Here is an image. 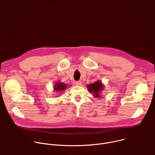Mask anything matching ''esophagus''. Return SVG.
Wrapping results in <instances>:
<instances>
[{
  "label": "esophagus",
  "instance_id": "esophagus-1",
  "mask_svg": "<svg viewBox=\"0 0 155 155\" xmlns=\"http://www.w3.org/2000/svg\"><path fill=\"white\" fill-rule=\"evenodd\" d=\"M75 84L78 85V86H80V85L81 84V82L80 81H75Z\"/></svg>",
  "mask_w": 155,
  "mask_h": 155
}]
</instances>
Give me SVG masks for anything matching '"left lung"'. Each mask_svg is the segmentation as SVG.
<instances>
[{"label": "left lung", "instance_id": "1", "mask_svg": "<svg viewBox=\"0 0 155 155\" xmlns=\"http://www.w3.org/2000/svg\"><path fill=\"white\" fill-rule=\"evenodd\" d=\"M87 90L90 93L93 94L95 97H100V93L104 90V86L100 81H95L94 83L87 85Z\"/></svg>", "mask_w": 155, "mask_h": 155}]
</instances>
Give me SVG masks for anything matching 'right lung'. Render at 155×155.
Returning a JSON list of instances; mask_svg holds the SVG:
<instances>
[{
    "instance_id": "1",
    "label": "right lung",
    "mask_w": 155,
    "mask_h": 155,
    "mask_svg": "<svg viewBox=\"0 0 155 155\" xmlns=\"http://www.w3.org/2000/svg\"><path fill=\"white\" fill-rule=\"evenodd\" d=\"M70 86V85H69ZM68 86L65 83H62V82H58L55 84V85L54 86V90L55 91H58V92H61V91H63L65 90H66Z\"/></svg>"
}]
</instances>
